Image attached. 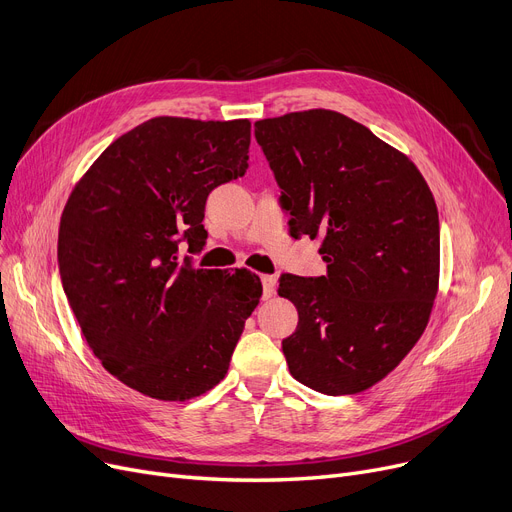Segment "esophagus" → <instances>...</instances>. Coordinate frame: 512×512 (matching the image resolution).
<instances>
[{
	"label": "esophagus",
	"mask_w": 512,
	"mask_h": 512,
	"mask_svg": "<svg viewBox=\"0 0 512 512\" xmlns=\"http://www.w3.org/2000/svg\"><path fill=\"white\" fill-rule=\"evenodd\" d=\"M261 284H263V297L270 299L276 290V276H270V274L261 276Z\"/></svg>",
	"instance_id": "obj_1"
}]
</instances>
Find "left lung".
Segmentation results:
<instances>
[{
  "mask_svg": "<svg viewBox=\"0 0 512 512\" xmlns=\"http://www.w3.org/2000/svg\"><path fill=\"white\" fill-rule=\"evenodd\" d=\"M290 236L319 238L328 272L284 274L299 326L282 340L294 380L330 396L384 380L421 338L440 280V222L413 161L332 110L255 122Z\"/></svg>",
  "mask_w": 512,
  "mask_h": 512,
  "instance_id": "obj_1",
  "label": "left lung"
}]
</instances>
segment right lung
<instances>
[{"label":"right lung","mask_w":512,"mask_h":512,"mask_svg":"<svg viewBox=\"0 0 512 512\" xmlns=\"http://www.w3.org/2000/svg\"><path fill=\"white\" fill-rule=\"evenodd\" d=\"M249 120L159 116L107 147L68 197L58 263L64 292L93 355L128 388L188 400L218 386L261 280L197 270L205 201L245 176Z\"/></svg>","instance_id":"1"}]
</instances>
